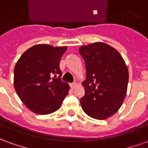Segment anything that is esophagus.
I'll return each mask as SVG.
<instances>
[{"instance_id": "obj_1", "label": "esophagus", "mask_w": 148, "mask_h": 148, "mask_svg": "<svg viewBox=\"0 0 148 148\" xmlns=\"http://www.w3.org/2000/svg\"><path fill=\"white\" fill-rule=\"evenodd\" d=\"M76 85H77V84H76V83H75V82H73V83H71V84H70V86H71V88H76Z\"/></svg>"}]
</instances>
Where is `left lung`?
Returning a JSON list of instances; mask_svg holds the SVG:
<instances>
[{
    "label": "left lung",
    "instance_id": "left-lung-1",
    "mask_svg": "<svg viewBox=\"0 0 148 148\" xmlns=\"http://www.w3.org/2000/svg\"><path fill=\"white\" fill-rule=\"evenodd\" d=\"M79 52L86 68L82 109L93 119H108L119 110L126 97L129 75L125 61L104 42L83 46Z\"/></svg>",
    "mask_w": 148,
    "mask_h": 148
}]
</instances>
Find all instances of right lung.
I'll return each mask as SVG.
<instances>
[{"label": "right lung", "instance_id": "add662e5", "mask_svg": "<svg viewBox=\"0 0 148 148\" xmlns=\"http://www.w3.org/2000/svg\"><path fill=\"white\" fill-rule=\"evenodd\" d=\"M67 47L38 44L22 54L14 68V88L29 110L49 114L60 108L69 84L61 80L60 61Z\"/></svg>", "mask_w": 148, "mask_h": 148}]
</instances>
